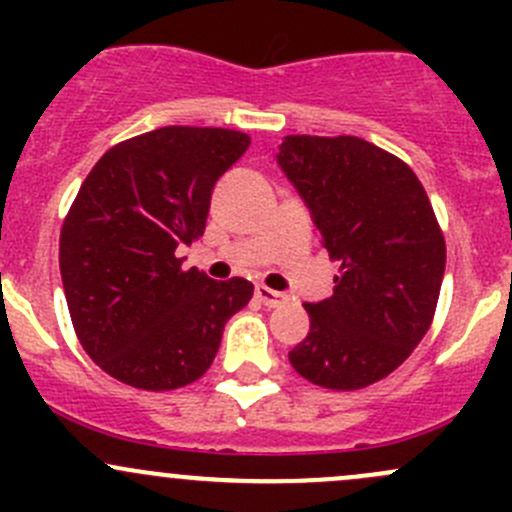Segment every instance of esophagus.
Returning a JSON list of instances; mask_svg holds the SVG:
<instances>
[{
	"label": "esophagus",
	"mask_w": 512,
	"mask_h": 512,
	"mask_svg": "<svg viewBox=\"0 0 512 512\" xmlns=\"http://www.w3.org/2000/svg\"><path fill=\"white\" fill-rule=\"evenodd\" d=\"M255 297L260 299V302L265 304V307H280V304L287 302V294L275 292V289H270V287H265V285H260V287L255 289Z\"/></svg>",
	"instance_id": "1"
}]
</instances>
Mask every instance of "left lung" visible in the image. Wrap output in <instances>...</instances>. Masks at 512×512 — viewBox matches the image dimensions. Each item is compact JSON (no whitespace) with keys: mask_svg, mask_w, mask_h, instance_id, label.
I'll return each mask as SVG.
<instances>
[{"mask_svg":"<svg viewBox=\"0 0 512 512\" xmlns=\"http://www.w3.org/2000/svg\"><path fill=\"white\" fill-rule=\"evenodd\" d=\"M277 163L312 213L334 292L307 302L289 364L312 384L354 391L399 369L436 314L446 240L421 180L356 136H285Z\"/></svg>","mask_w":512,"mask_h":512,"instance_id":"1","label":"left lung"}]
</instances>
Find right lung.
Masks as SVG:
<instances>
[{
	"label": "right lung",
	"mask_w": 512,
	"mask_h": 512,
	"mask_svg": "<svg viewBox=\"0 0 512 512\" xmlns=\"http://www.w3.org/2000/svg\"><path fill=\"white\" fill-rule=\"evenodd\" d=\"M247 148L240 131L165 126L113 146L86 175L59 267L76 337L113 379L143 391L193 384L250 302L252 282H215L175 255L203 235L215 183Z\"/></svg>",
	"instance_id": "1"
}]
</instances>
